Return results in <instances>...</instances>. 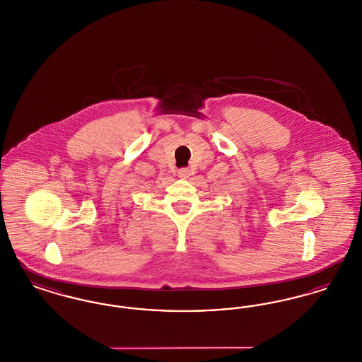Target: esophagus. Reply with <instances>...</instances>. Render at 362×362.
<instances>
[{"label": "esophagus", "mask_w": 362, "mask_h": 362, "mask_svg": "<svg viewBox=\"0 0 362 362\" xmlns=\"http://www.w3.org/2000/svg\"><path fill=\"white\" fill-rule=\"evenodd\" d=\"M177 175H179V177H182V179H187L191 176V171H189V168H180L179 171H177Z\"/></svg>", "instance_id": "1"}]
</instances>
